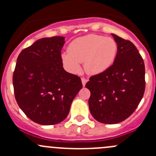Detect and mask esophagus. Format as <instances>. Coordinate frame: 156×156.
I'll return each mask as SVG.
<instances>
[{"mask_svg":"<svg viewBox=\"0 0 156 156\" xmlns=\"http://www.w3.org/2000/svg\"><path fill=\"white\" fill-rule=\"evenodd\" d=\"M81 82H82V84H83V86H85V84H86V83L87 82V80L86 79V78H81Z\"/></svg>","mask_w":156,"mask_h":156,"instance_id":"34e87169","label":"esophagus"}]
</instances>
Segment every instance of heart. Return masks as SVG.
<instances>
[{
	"mask_svg": "<svg viewBox=\"0 0 156 156\" xmlns=\"http://www.w3.org/2000/svg\"><path fill=\"white\" fill-rule=\"evenodd\" d=\"M118 46L111 37L97 34H87L72 41L68 52L61 55L66 69L71 73L81 71V62L88 75H97L107 71L114 63Z\"/></svg>",
	"mask_w": 156,
	"mask_h": 156,
	"instance_id": "obj_1",
	"label": "heart"
}]
</instances>
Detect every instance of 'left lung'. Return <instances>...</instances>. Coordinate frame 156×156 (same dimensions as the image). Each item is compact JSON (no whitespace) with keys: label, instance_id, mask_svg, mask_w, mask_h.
Wrapping results in <instances>:
<instances>
[{"label":"left lung","instance_id":"left-lung-1","mask_svg":"<svg viewBox=\"0 0 156 156\" xmlns=\"http://www.w3.org/2000/svg\"><path fill=\"white\" fill-rule=\"evenodd\" d=\"M117 43L114 63L103 73L94 75L85 87L93 117L103 124L120 123L139 105L145 91V66L137 49L130 41L111 34Z\"/></svg>","mask_w":156,"mask_h":156}]
</instances>
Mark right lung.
I'll use <instances>...</instances> for the list:
<instances>
[{
	"label": "right lung",
	"instance_id": "add662e5",
	"mask_svg": "<svg viewBox=\"0 0 156 156\" xmlns=\"http://www.w3.org/2000/svg\"><path fill=\"white\" fill-rule=\"evenodd\" d=\"M64 44V37H43L17 58L12 76L16 100L26 116L39 125L62 122L82 88L81 78L62 67Z\"/></svg>",
	"mask_w": 156,
	"mask_h": 156
}]
</instances>
